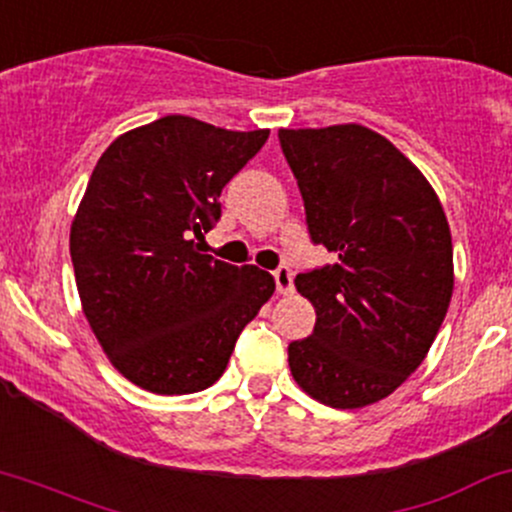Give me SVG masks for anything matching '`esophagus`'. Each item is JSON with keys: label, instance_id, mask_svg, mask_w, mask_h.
<instances>
[{"label": "esophagus", "instance_id": "esophagus-1", "mask_svg": "<svg viewBox=\"0 0 512 512\" xmlns=\"http://www.w3.org/2000/svg\"><path fill=\"white\" fill-rule=\"evenodd\" d=\"M272 274H274V282H277L279 294H291V291H294V274H291L289 267L279 265Z\"/></svg>", "mask_w": 512, "mask_h": 512}]
</instances>
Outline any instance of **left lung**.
Returning <instances> with one entry per match:
<instances>
[{
	"label": "left lung",
	"mask_w": 512,
	"mask_h": 512,
	"mask_svg": "<svg viewBox=\"0 0 512 512\" xmlns=\"http://www.w3.org/2000/svg\"><path fill=\"white\" fill-rule=\"evenodd\" d=\"M313 245L335 262L296 274L316 308L289 345L296 384L325 406L381 401L420 367L452 299V235L406 155L357 123L279 131Z\"/></svg>",
	"instance_id": "1"
}]
</instances>
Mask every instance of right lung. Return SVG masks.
<instances>
[{
  "mask_svg": "<svg viewBox=\"0 0 512 512\" xmlns=\"http://www.w3.org/2000/svg\"><path fill=\"white\" fill-rule=\"evenodd\" d=\"M269 131L165 116L99 157L70 230L84 316L111 364L145 391L209 389L235 340L274 294V277L199 250L221 192Z\"/></svg>",
  "mask_w": 512,
  "mask_h": 512,
  "instance_id": "right-lung-1",
  "label": "right lung"
}]
</instances>
